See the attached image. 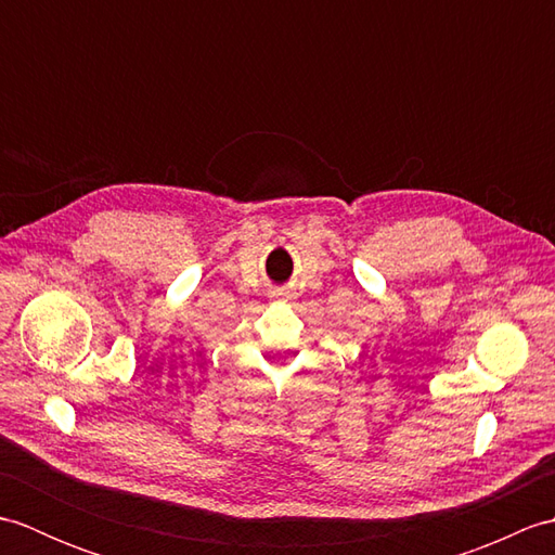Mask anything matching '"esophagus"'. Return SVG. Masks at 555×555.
I'll return each mask as SVG.
<instances>
[{
	"label": "esophagus",
	"instance_id": "obj_1",
	"mask_svg": "<svg viewBox=\"0 0 555 555\" xmlns=\"http://www.w3.org/2000/svg\"><path fill=\"white\" fill-rule=\"evenodd\" d=\"M279 296H284V293H279Z\"/></svg>",
	"mask_w": 555,
	"mask_h": 555
}]
</instances>
